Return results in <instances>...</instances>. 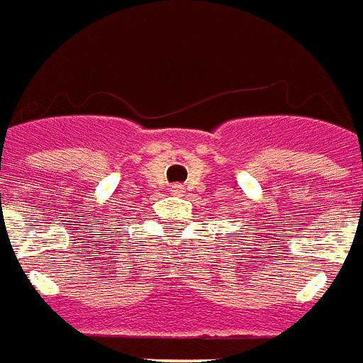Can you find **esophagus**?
<instances>
[{
    "label": "esophagus",
    "instance_id": "1",
    "mask_svg": "<svg viewBox=\"0 0 363 363\" xmlns=\"http://www.w3.org/2000/svg\"><path fill=\"white\" fill-rule=\"evenodd\" d=\"M169 191H172V194L179 195V194H182V191H184V187H182V184H174V186L169 187Z\"/></svg>",
    "mask_w": 363,
    "mask_h": 363
}]
</instances>
